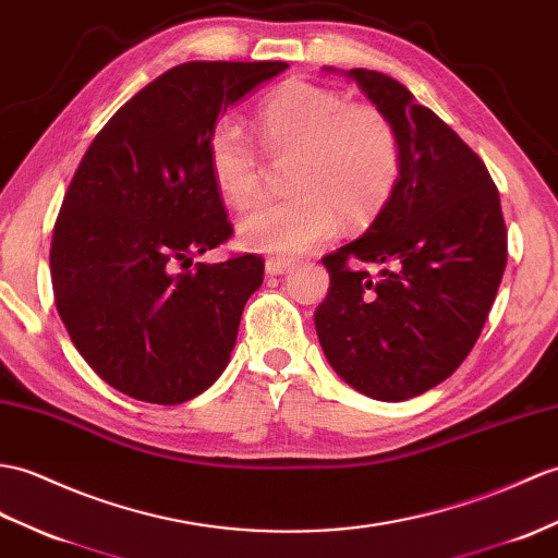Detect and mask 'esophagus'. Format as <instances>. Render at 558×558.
Here are the masks:
<instances>
[{
	"label": "esophagus",
	"mask_w": 558,
	"mask_h": 558,
	"mask_svg": "<svg viewBox=\"0 0 558 558\" xmlns=\"http://www.w3.org/2000/svg\"><path fill=\"white\" fill-rule=\"evenodd\" d=\"M294 266V262H290V258H282V256H270L266 258V274L268 276H282L288 274V270Z\"/></svg>",
	"instance_id": "34e87169"
}]
</instances>
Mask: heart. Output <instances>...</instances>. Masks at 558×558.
I'll return each instance as SVG.
<instances>
[{
	"label": "heart",
	"instance_id": "obj_1",
	"mask_svg": "<svg viewBox=\"0 0 558 558\" xmlns=\"http://www.w3.org/2000/svg\"><path fill=\"white\" fill-rule=\"evenodd\" d=\"M264 145L290 154L288 197L252 204L238 220L242 247L296 256L328 242L340 226L364 223L383 209L399 175L392 123L364 104L316 83L288 81L256 116ZM206 161L220 197L244 204L258 190L262 161L244 128L220 119L206 142Z\"/></svg>",
	"mask_w": 558,
	"mask_h": 558
}]
</instances>
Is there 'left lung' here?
Segmentation results:
<instances>
[{"instance_id": "1", "label": "left lung", "mask_w": 558, "mask_h": 558, "mask_svg": "<svg viewBox=\"0 0 558 558\" xmlns=\"http://www.w3.org/2000/svg\"><path fill=\"white\" fill-rule=\"evenodd\" d=\"M399 140V175L359 240L323 256L316 332L356 392L404 401L447 380L481 338L507 268L499 192L481 157L395 77L352 69ZM383 265L378 279L356 269Z\"/></svg>"}]
</instances>
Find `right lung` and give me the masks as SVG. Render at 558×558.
Segmentation results:
<instances>
[{"mask_svg":"<svg viewBox=\"0 0 558 558\" xmlns=\"http://www.w3.org/2000/svg\"><path fill=\"white\" fill-rule=\"evenodd\" d=\"M284 69L180 63L125 101L77 166L49 250L57 311L89 368L128 397L183 404L228 366L264 262L190 270L232 235L206 142L220 113Z\"/></svg>","mask_w":558,"mask_h":558,"instance_id":"1","label":"right lung"}]
</instances>
